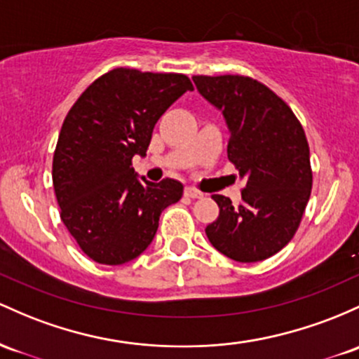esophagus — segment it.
<instances>
[{"instance_id": "obj_1", "label": "esophagus", "mask_w": 359, "mask_h": 359, "mask_svg": "<svg viewBox=\"0 0 359 359\" xmlns=\"http://www.w3.org/2000/svg\"><path fill=\"white\" fill-rule=\"evenodd\" d=\"M184 194L187 196V198H192V199H199L203 198V192L198 191V189H192V187H186V191H184Z\"/></svg>"}]
</instances>
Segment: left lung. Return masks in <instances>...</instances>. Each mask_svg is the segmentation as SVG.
Returning <instances> with one entry per match:
<instances>
[{"mask_svg":"<svg viewBox=\"0 0 359 359\" xmlns=\"http://www.w3.org/2000/svg\"><path fill=\"white\" fill-rule=\"evenodd\" d=\"M198 92L222 110L230 131L228 160L247 177L242 203L215 194L211 245L237 262H259L293 238L312 192L310 149L300 121L261 81L240 74L192 76Z\"/></svg>","mask_w":359,"mask_h":359,"instance_id":"1","label":"left lung"}]
</instances>
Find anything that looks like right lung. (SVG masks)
Returning <instances> with one entry per match:
<instances>
[{
  "label": "right lung",
  "instance_id": "right-lung-1",
  "mask_svg": "<svg viewBox=\"0 0 359 359\" xmlns=\"http://www.w3.org/2000/svg\"><path fill=\"white\" fill-rule=\"evenodd\" d=\"M192 90L179 73L116 68L69 109L53 158L61 219L92 261L119 266L143 254L161 211L182 198L179 180L137 179L133 156L147 155L153 128Z\"/></svg>",
  "mask_w": 359,
  "mask_h": 359
}]
</instances>
